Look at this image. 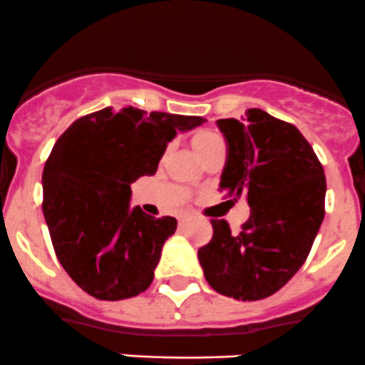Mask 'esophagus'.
I'll list each match as a JSON object with an SVG mask.
<instances>
[{
	"instance_id": "34e87169",
	"label": "esophagus",
	"mask_w": 365,
	"mask_h": 365,
	"mask_svg": "<svg viewBox=\"0 0 365 365\" xmlns=\"http://www.w3.org/2000/svg\"><path fill=\"white\" fill-rule=\"evenodd\" d=\"M184 222H186V216H181V218H179V223H181V225H182Z\"/></svg>"
}]
</instances>
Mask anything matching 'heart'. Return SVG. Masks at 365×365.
I'll return each instance as SVG.
<instances>
[{"mask_svg":"<svg viewBox=\"0 0 365 365\" xmlns=\"http://www.w3.org/2000/svg\"><path fill=\"white\" fill-rule=\"evenodd\" d=\"M220 145H225V143H223L222 135H218L216 131H200L193 136V147L198 156Z\"/></svg>","mask_w":365,"mask_h":365,"instance_id":"obj_1","label":"heart"}]
</instances>
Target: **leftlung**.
<instances>
[{
	"instance_id": "left-lung-1",
	"label": "left lung",
	"mask_w": 365,
	"mask_h": 365,
	"mask_svg": "<svg viewBox=\"0 0 365 365\" xmlns=\"http://www.w3.org/2000/svg\"><path fill=\"white\" fill-rule=\"evenodd\" d=\"M227 161L220 190L247 195L250 218L240 234L211 220L212 237L198 248L204 277L223 297H272L302 268L324 216L327 179L316 153L289 122L259 108L243 120L220 118Z\"/></svg>"
}]
</instances>
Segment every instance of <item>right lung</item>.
<instances>
[{"mask_svg":"<svg viewBox=\"0 0 365 365\" xmlns=\"http://www.w3.org/2000/svg\"><path fill=\"white\" fill-rule=\"evenodd\" d=\"M205 118L111 108L72 122L42 174V211L56 257L85 293L117 302L150 286L172 216L131 209V182L154 175L168 142Z\"/></svg>","mask_w":365,"mask_h":365,"instance_id":"1","label":"right lung"}]
</instances>
